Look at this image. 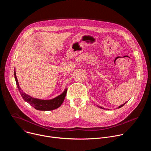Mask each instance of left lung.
I'll return each mask as SVG.
<instances>
[{
    "instance_id": "obj_1",
    "label": "left lung",
    "mask_w": 151,
    "mask_h": 151,
    "mask_svg": "<svg viewBox=\"0 0 151 151\" xmlns=\"http://www.w3.org/2000/svg\"><path fill=\"white\" fill-rule=\"evenodd\" d=\"M127 101H126L125 103H124V104H122L120 105L119 106H118V108H121V107H122V106H124V104H125V103H126ZM99 107H100V108H101V109H105L104 108V107H101V106H100H100H99Z\"/></svg>"
}]
</instances>
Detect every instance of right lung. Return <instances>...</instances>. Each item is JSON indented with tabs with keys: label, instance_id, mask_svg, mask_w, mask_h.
I'll return each instance as SVG.
<instances>
[{
	"label": "right lung",
	"instance_id": "obj_1",
	"mask_svg": "<svg viewBox=\"0 0 151 151\" xmlns=\"http://www.w3.org/2000/svg\"><path fill=\"white\" fill-rule=\"evenodd\" d=\"M14 76H15V80L17 83V86L20 93L21 97H23V99L25 101L28 103L30 105L33 107L34 108H35L36 110L42 111H52V110L56 109L58 108V107L61 105V104L63 103L64 99H65L68 88H66L64 90V91L61 94L58 95V96L52 99L42 100V99L34 98L30 96V95L27 94L21 89L17 76H16L15 69L14 70Z\"/></svg>",
	"mask_w": 151,
	"mask_h": 151
}]
</instances>
